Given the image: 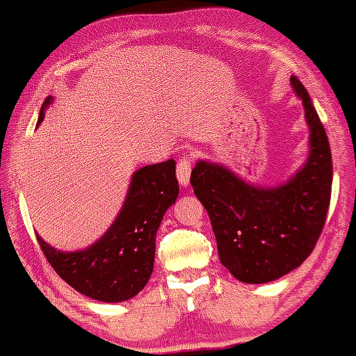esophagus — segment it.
<instances>
[{"mask_svg":"<svg viewBox=\"0 0 356 356\" xmlns=\"http://www.w3.org/2000/svg\"><path fill=\"white\" fill-rule=\"evenodd\" d=\"M177 177H178L179 185H181V186L190 185V177H191V160H190V155H185V156L179 158V160H178Z\"/></svg>","mask_w":356,"mask_h":356,"instance_id":"obj_1","label":"esophagus"}]
</instances>
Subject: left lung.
<instances>
[{"instance_id": "left-lung-1", "label": "left lung", "mask_w": 356, "mask_h": 356, "mask_svg": "<svg viewBox=\"0 0 356 356\" xmlns=\"http://www.w3.org/2000/svg\"><path fill=\"white\" fill-rule=\"evenodd\" d=\"M309 125V156L285 183L259 186L214 161L198 160L191 186L211 219L221 264L245 284L297 269L320 238L332 193V152L309 92L291 77Z\"/></svg>"}]
</instances>
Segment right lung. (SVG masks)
I'll list each match as a JSON object with an SVG mask.
<instances>
[{
  "label": "right lung",
  "mask_w": 356,
  "mask_h": 356,
  "mask_svg": "<svg viewBox=\"0 0 356 356\" xmlns=\"http://www.w3.org/2000/svg\"><path fill=\"white\" fill-rule=\"evenodd\" d=\"M51 104L52 97L44 100L38 125ZM175 168V160H166L135 171L115 221L89 248L57 251L38 236L44 256L60 279L100 302H124L137 296L153 272L161 219L178 198Z\"/></svg>",
  "instance_id": "right-lung-1"
}]
</instances>
